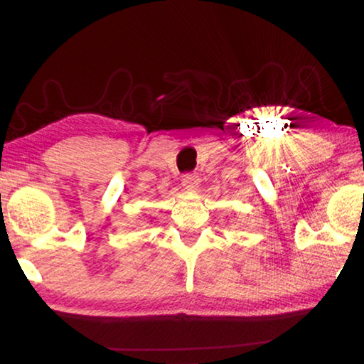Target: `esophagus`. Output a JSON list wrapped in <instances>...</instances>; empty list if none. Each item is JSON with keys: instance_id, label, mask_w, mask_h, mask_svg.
<instances>
[{"instance_id": "esophagus-1", "label": "esophagus", "mask_w": 364, "mask_h": 364, "mask_svg": "<svg viewBox=\"0 0 364 364\" xmlns=\"http://www.w3.org/2000/svg\"><path fill=\"white\" fill-rule=\"evenodd\" d=\"M199 183H200L199 176H196V175H184L181 184H183V189L184 191H191V193H196V191L199 189Z\"/></svg>"}]
</instances>
